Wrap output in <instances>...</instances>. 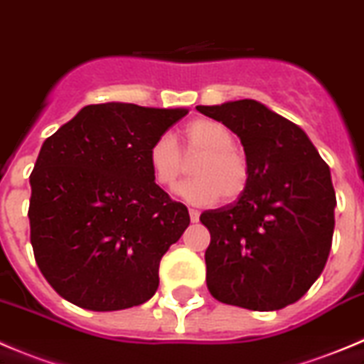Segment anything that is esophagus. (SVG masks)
Masks as SVG:
<instances>
[{"label": "esophagus", "mask_w": 364, "mask_h": 364, "mask_svg": "<svg viewBox=\"0 0 364 364\" xmlns=\"http://www.w3.org/2000/svg\"><path fill=\"white\" fill-rule=\"evenodd\" d=\"M190 221H192V223L199 221V212L194 210V208H190Z\"/></svg>", "instance_id": "obj_1"}]
</instances>
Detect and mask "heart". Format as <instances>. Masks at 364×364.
I'll return each instance as SVG.
<instances>
[{
	"instance_id": "1",
	"label": "heart",
	"mask_w": 364,
	"mask_h": 364,
	"mask_svg": "<svg viewBox=\"0 0 364 364\" xmlns=\"http://www.w3.org/2000/svg\"><path fill=\"white\" fill-rule=\"evenodd\" d=\"M183 156L196 159L194 179L178 188L190 205H212L219 198L234 201L243 194L250 178V166L243 152L234 146V134L212 119H196L185 129ZM174 137H156L149 149V165L154 179L163 188H174L185 174L186 165Z\"/></svg>"
}]
</instances>
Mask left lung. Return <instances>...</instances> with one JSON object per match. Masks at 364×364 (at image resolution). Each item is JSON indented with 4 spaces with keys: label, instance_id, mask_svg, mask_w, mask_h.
Wrapping results in <instances>:
<instances>
[{
    "label": "left lung",
    "instance_id": "left-lung-1",
    "mask_svg": "<svg viewBox=\"0 0 364 364\" xmlns=\"http://www.w3.org/2000/svg\"><path fill=\"white\" fill-rule=\"evenodd\" d=\"M241 139L250 178L237 201L205 210L206 287L221 303L268 312L309 292L328 259L336 192L303 129L254 100L196 107Z\"/></svg>",
    "mask_w": 364,
    "mask_h": 364
}]
</instances>
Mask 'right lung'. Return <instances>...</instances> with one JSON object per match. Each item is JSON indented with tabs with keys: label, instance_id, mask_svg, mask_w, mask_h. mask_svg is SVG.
Instances as JSON below:
<instances>
[{
	"label": "right lung",
	"instance_id": "obj_1",
	"mask_svg": "<svg viewBox=\"0 0 364 364\" xmlns=\"http://www.w3.org/2000/svg\"><path fill=\"white\" fill-rule=\"evenodd\" d=\"M186 114L88 105L45 139L31 174V243L63 299L112 312L156 294L159 261L190 215L156 185L149 149Z\"/></svg>",
	"mask_w": 364,
	"mask_h": 364
}]
</instances>
